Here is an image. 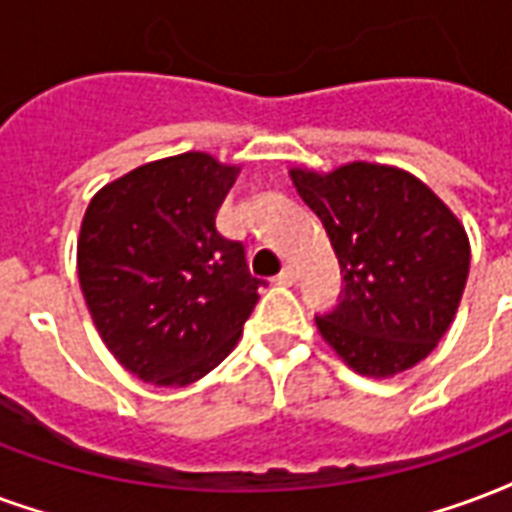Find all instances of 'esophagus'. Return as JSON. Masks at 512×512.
<instances>
[{"label": "esophagus", "mask_w": 512, "mask_h": 512, "mask_svg": "<svg viewBox=\"0 0 512 512\" xmlns=\"http://www.w3.org/2000/svg\"><path fill=\"white\" fill-rule=\"evenodd\" d=\"M295 279H298V274H295L293 266H285L282 271H279V276H276V282H279V285H295Z\"/></svg>", "instance_id": "34e87169"}]
</instances>
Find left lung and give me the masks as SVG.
<instances>
[{"label": "left lung", "mask_w": 512, "mask_h": 512, "mask_svg": "<svg viewBox=\"0 0 512 512\" xmlns=\"http://www.w3.org/2000/svg\"><path fill=\"white\" fill-rule=\"evenodd\" d=\"M342 268V293L317 328L355 372L391 377L423 361L453 323L469 274V241L423 181L352 162L328 176L293 170Z\"/></svg>", "instance_id": "left-lung-1"}]
</instances>
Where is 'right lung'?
Wrapping results in <instances>:
<instances>
[{
  "label": "right lung",
  "instance_id": "obj_1",
  "mask_svg": "<svg viewBox=\"0 0 512 512\" xmlns=\"http://www.w3.org/2000/svg\"><path fill=\"white\" fill-rule=\"evenodd\" d=\"M236 168L203 151L140 165L100 189L78 238V276L102 342L154 385H189L233 350L263 279L217 230Z\"/></svg>",
  "mask_w": 512,
  "mask_h": 512
}]
</instances>
